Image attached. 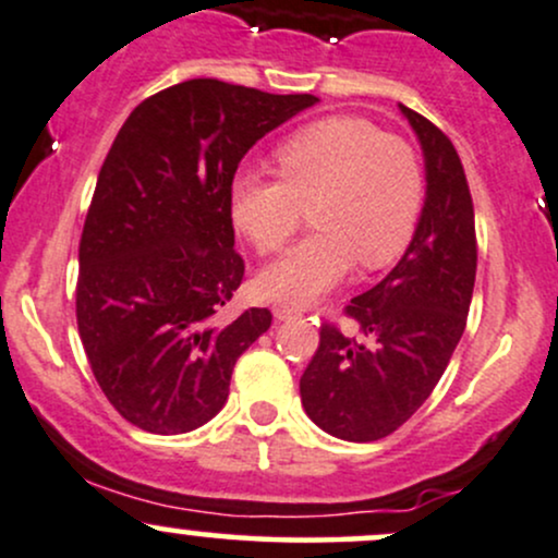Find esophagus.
<instances>
[{
    "label": "esophagus",
    "instance_id": "34e87169",
    "mask_svg": "<svg viewBox=\"0 0 558 558\" xmlns=\"http://www.w3.org/2000/svg\"><path fill=\"white\" fill-rule=\"evenodd\" d=\"M272 315L278 317V320H291V317H299V315H302V310H296V307H286V304H275V307H272Z\"/></svg>",
    "mask_w": 558,
    "mask_h": 558
}]
</instances>
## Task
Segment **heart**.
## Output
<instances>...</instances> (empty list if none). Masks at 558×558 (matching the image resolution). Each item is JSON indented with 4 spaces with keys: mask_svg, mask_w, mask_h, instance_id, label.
Here are the masks:
<instances>
[{
    "mask_svg": "<svg viewBox=\"0 0 558 558\" xmlns=\"http://www.w3.org/2000/svg\"><path fill=\"white\" fill-rule=\"evenodd\" d=\"M275 156L280 174L243 169L232 180V222L265 256L296 235L304 206L317 230L256 278L259 296L304 307L354 262L378 269L405 251L424 206V169L408 140L360 116H330L293 132Z\"/></svg>",
    "mask_w": 558,
    "mask_h": 558,
    "instance_id": "b5f03b06",
    "label": "heart"
}]
</instances>
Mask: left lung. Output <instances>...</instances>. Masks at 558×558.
I'll list each match as a JSON object with an SVG mask.
<instances>
[{
  "label": "left lung",
  "instance_id": "obj_1",
  "mask_svg": "<svg viewBox=\"0 0 558 558\" xmlns=\"http://www.w3.org/2000/svg\"><path fill=\"white\" fill-rule=\"evenodd\" d=\"M426 158V204L397 267L344 307L360 336L333 323L299 391L323 432L376 442L397 432L432 395L461 341L476 278V230L466 171L450 137L400 106Z\"/></svg>",
  "mask_w": 558,
  "mask_h": 558
}]
</instances>
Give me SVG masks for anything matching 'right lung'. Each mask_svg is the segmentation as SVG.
<instances>
[{"label": "right lung", "mask_w": 558, "mask_h": 558, "mask_svg": "<svg viewBox=\"0 0 558 558\" xmlns=\"http://www.w3.org/2000/svg\"><path fill=\"white\" fill-rule=\"evenodd\" d=\"M315 95L190 78L140 102L110 145L78 241L76 323L108 402L150 434H185L228 402L235 360L272 323L219 310L241 286L232 177Z\"/></svg>", "instance_id": "1"}]
</instances>
